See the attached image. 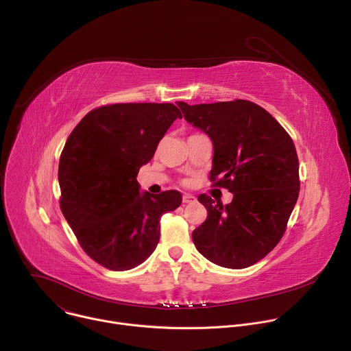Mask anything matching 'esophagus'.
Here are the masks:
<instances>
[{
	"label": "esophagus",
	"instance_id": "34e87169",
	"mask_svg": "<svg viewBox=\"0 0 351 351\" xmlns=\"http://www.w3.org/2000/svg\"><path fill=\"white\" fill-rule=\"evenodd\" d=\"M182 202L184 204H191V203H195V197L191 195V194H183L182 197Z\"/></svg>",
	"mask_w": 351,
	"mask_h": 351
}]
</instances>
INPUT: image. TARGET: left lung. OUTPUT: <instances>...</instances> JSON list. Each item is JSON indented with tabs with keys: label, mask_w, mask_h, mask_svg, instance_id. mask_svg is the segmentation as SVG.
I'll use <instances>...</instances> for the list:
<instances>
[{
	"label": "left lung",
	"mask_w": 351,
	"mask_h": 351,
	"mask_svg": "<svg viewBox=\"0 0 351 351\" xmlns=\"http://www.w3.org/2000/svg\"><path fill=\"white\" fill-rule=\"evenodd\" d=\"M179 107L214 143L210 180L233 193L226 206L198 195L208 215L193 230L195 248L217 265L247 268L286 232L300 191L294 143L268 111L247 99Z\"/></svg>",
	"instance_id": "obj_1"
}]
</instances>
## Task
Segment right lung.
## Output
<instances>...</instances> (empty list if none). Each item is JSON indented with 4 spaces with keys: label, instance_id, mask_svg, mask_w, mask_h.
<instances>
[{
    "label": "right lung",
    "instance_id": "1",
    "mask_svg": "<svg viewBox=\"0 0 351 351\" xmlns=\"http://www.w3.org/2000/svg\"><path fill=\"white\" fill-rule=\"evenodd\" d=\"M176 118L169 103L108 104L86 114L65 143L60 207L84 253L104 268L144 263L160 241L162 214L182 203L178 190L141 194L136 179Z\"/></svg>",
    "mask_w": 351,
    "mask_h": 351
}]
</instances>
